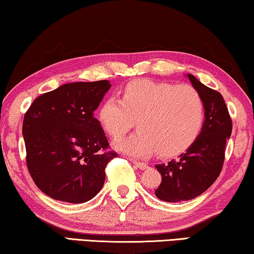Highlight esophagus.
<instances>
[{
	"mask_svg": "<svg viewBox=\"0 0 254 254\" xmlns=\"http://www.w3.org/2000/svg\"><path fill=\"white\" fill-rule=\"evenodd\" d=\"M133 163H134V166H135V167L139 168V169H141V170H144V169H146V168H148V166H147V164H146L145 162L133 161Z\"/></svg>",
	"mask_w": 254,
	"mask_h": 254,
	"instance_id": "1",
	"label": "esophagus"
}]
</instances>
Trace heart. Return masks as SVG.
<instances>
[{
	"mask_svg": "<svg viewBox=\"0 0 254 254\" xmlns=\"http://www.w3.org/2000/svg\"><path fill=\"white\" fill-rule=\"evenodd\" d=\"M206 119L201 94L188 84L173 85L138 79L124 87L122 100L107 99L99 110L101 127L119 139L133 127L138 132L116 144L134 158L159 152L162 156L181 154L197 140Z\"/></svg>",
	"mask_w": 254,
	"mask_h": 254,
	"instance_id": "1",
	"label": "heart"
}]
</instances>
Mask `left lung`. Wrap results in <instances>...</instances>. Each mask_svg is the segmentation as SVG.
Instances as JSON below:
<instances>
[{
	"label": "left lung",
	"mask_w": 254,
	"mask_h": 254,
	"mask_svg": "<svg viewBox=\"0 0 254 254\" xmlns=\"http://www.w3.org/2000/svg\"><path fill=\"white\" fill-rule=\"evenodd\" d=\"M188 77L202 96L206 119L198 139L187 152L168 163L156 164L162 181L155 195L167 202L193 199L216 181L222 170L226 144L233 130V121L223 96L192 74Z\"/></svg>",
	"instance_id": "obj_1"
}]
</instances>
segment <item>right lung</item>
Segmentation results:
<instances>
[{
    "instance_id": "add662e5",
    "label": "right lung",
    "mask_w": 254,
    "mask_h": 254,
    "mask_svg": "<svg viewBox=\"0 0 254 254\" xmlns=\"http://www.w3.org/2000/svg\"><path fill=\"white\" fill-rule=\"evenodd\" d=\"M108 80L64 84L41 94L24 115L26 166L49 197L71 203L91 200L105 183L106 167L116 158L94 117Z\"/></svg>"
}]
</instances>
